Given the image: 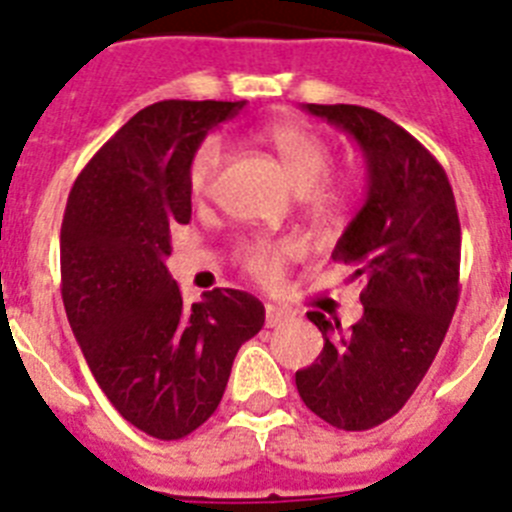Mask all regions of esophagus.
I'll list each match as a JSON object with an SVG mask.
<instances>
[{"label": "esophagus", "mask_w": 512, "mask_h": 512, "mask_svg": "<svg viewBox=\"0 0 512 512\" xmlns=\"http://www.w3.org/2000/svg\"><path fill=\"white\" fill-rule=\"evenodd\" d=\"M287 318H289L287 310H282V307H277V305H266V325H269V328L284 323Z\"/></svg>", "instance_id": "1"}]
</instances>
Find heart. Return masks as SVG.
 Segmentation results:
<instances>
[{
  "instance_id": "heart-1",
  "label": "heart",
  "mask_w": 512,
  "mask_h": 512,
  "mask_svg": "<svg viewBox=\"0 0 512 512\" xmlns=\"http://www.w3.org/2000/svg\"><path fill=\"white\" fill-rule=\"evenodd\" d=\"M266 143L282 161L289 182L300 194H310L328 179L333 171V148L328 140L300 122H279L264 133ZM225 143L217 135H210L197 146L189 161V192L197 200L210 197L220 171L225 166ZM305 246L300 241H269V238H251L235 248V261L241 264L248 277L259 284H277L284 277L289 261L300 259Z\"/></svg>"
}]
</instances>
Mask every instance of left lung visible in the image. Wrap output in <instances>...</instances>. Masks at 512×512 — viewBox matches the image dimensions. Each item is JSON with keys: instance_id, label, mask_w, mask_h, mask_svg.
I'll use <instances>...</instances> for the list:
<instances>
[{"instance_id": "left-lung-1", "label": "left lung", "mask_w": 512, "mask_h": 512, "mask_svg": "<svg viewBox=\"0 0 512 512\" xmlns=\"http://www.w3.org/2000/svg\"><path fill=\"white\" fill-rule=\"evenodd\" d=\"M346 130L366 161V200L333 259L364 282V315L348 330L312 310L325 343L295 374L312 413L369 431L410 400L436 359L459 302L461 225L449 176L408 130L359 104H305Z\"/></svg>"}]
</instances>
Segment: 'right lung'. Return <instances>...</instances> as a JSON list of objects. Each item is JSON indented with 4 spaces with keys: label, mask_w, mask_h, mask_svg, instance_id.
Returning <instances> with one entry per match:
<instances>
[{
    "label": "right lung",
    "mask_w": 512,
    "mask_h": 512,
    "mask_svg": "<svg viewBox=\"0 0 512 512\" xmlns=\"http://www.w3.org/2000/svg\"><path fill=\"white\" fill-rule=\"evenodd\" d=\"M243 104L140 110L84 166L63 212L61 295L81 354L117 413L161 441L215 413L238 348L264 325V305L241 289L187 307L164 264L171 228L192 217V153Z\"/></svg>",
    "instance_id": "add662e5"
}]
</instances>
